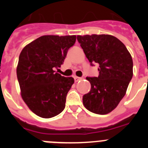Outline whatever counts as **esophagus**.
I'll list each match as a JSON object with an SVG mask.
<instances>
[{
	"mask_svg": "<svg viewBox=\"0 0 148 148\" xmlns=\"http://www.w3.org/2000/svg\"><path fill=\"white\" fill-rule=\"evenodd\" d=\"M74 80H75V82H78V81L82 80V78H80V77L75 76V77H74Z\"/></svg>",
	"mask_w": 148,
	"mask_h": 148,
	"instance_id": "esophagus-1",
	"label": "esophagus"
}]
</instances>
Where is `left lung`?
<instances>
[{"label":"left lung","instance_id":"1","mask_svg":"<svg viewBox=\"0 0 148 148\" xmlns=\"http://www.w3.org/2000/svg\"><path fill=\"white\" fill-rule=\"evenodd\" d=\"M77 40L91 66L99 64L98 77H87L91 90L83 104L96 114L110 113L126 94L133 77V59L125 44L110 35H78Z\"/></svg>","mask_w":148,"mask_h":148}]
</instances>
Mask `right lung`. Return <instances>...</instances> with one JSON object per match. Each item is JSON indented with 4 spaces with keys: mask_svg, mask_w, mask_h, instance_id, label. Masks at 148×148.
<instances>
[{
    "mask_svg": "<svg viewBox=\"0 0 148 148\" xmlns=\"http://www.w3.org/2000/svg\"><path fill=\"white\" fill-rule=\"evenodd\" d=\"M75 35H43L22 49L17 77L23 101L35 114L49 119L65 108L67 92L74 78L58 73Z\"/></svg>",
    "mask_w": 148,
    "mask_h": 148,
    "instance_id": "1",
    "label": "right lung"
}]
</instances>
